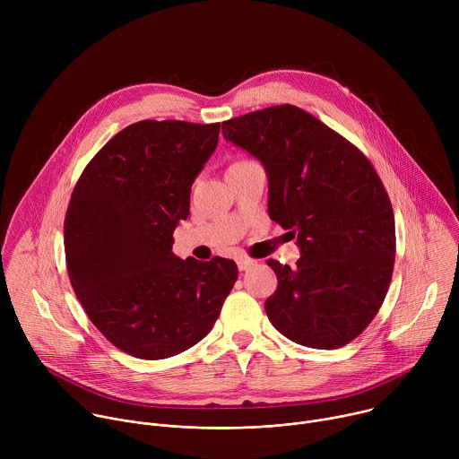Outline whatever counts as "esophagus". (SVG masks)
Instances as JSON below:
<instances>
[{"mask_svg":"<svg viewBox=\"0 0 459 459\" xmlns=\"http://www.w3.org/2000/svg\"><path fill=\"white\" fill-rule=\"evenodd\" d=\"M254 264H255V261L254 259H250V257H238V269L239 271H248L250 267H254Z\"/></svg>","mask_w":459,"mask_h":459,"instance_id":"1","label":"esophagus"}]
</instances>
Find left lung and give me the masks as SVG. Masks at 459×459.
I'll return each mask as SVG.
<instances>
[{
	"label": "left lung",
	"mask_w": 459,
	"mask_h": 459,
	"mask_svg": "<svg viewBox=\"0 0 459 459\" xmlns=\"http://www.w3.org/2000/svg\"><path fill=\"white\" fill-rule=\"evenodd\" d=\"M227 142L261 161L269 216L299 247L296 267L269 259L278 276L265 301L294 343L340 349L377 314L394 269V212L370 161L312 114L278 105L223 121Z\"/></svg>",
	"instance_id": "8db88e82"
}]
</instances>
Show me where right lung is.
Listing matches in <instances>:
<instances>
[{"instance_id":"add662e5","label":"right lung","mask_w":459,"mask_h":459,"mask_svg":"<svg viewBox=\"0 0 459 459\" xmlns=\"http://www.w3.org/2000/svg\"><path fill=\"white\" fill-rule=\"evenodd\" d=\"M220 123L145 119L85 167L65 218L73 289L96 329L142 359L176 356L211 331L238 280L232 259L172 252L190 186L218 147Z\"/></svg>"}]
</instances>
